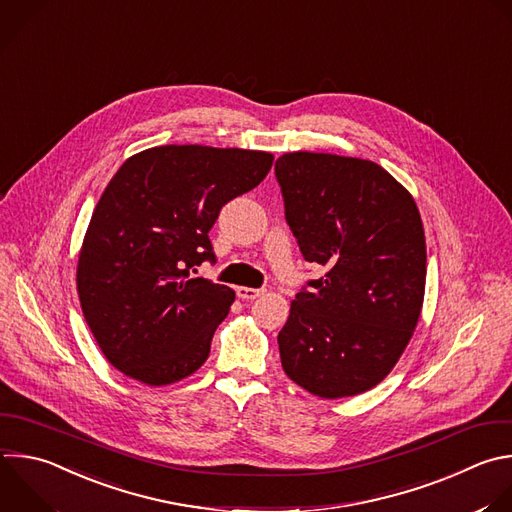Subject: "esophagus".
Instances as JSON below:
<instances>
[{
    "mask_svg": "<svg viewBox=\"0 0 512 512\" xmlns=\"http://www.w3.org/2000/svg\"><path fill=\"white\" fill-rule=\"evenodd\" d=\"M259 295H263V289H255V287H245V285H241V287H237V297L239 299H257Z\"/></svg>",
    "mask_w": 512,
    "mask_h": 512,
    "instance_id": "obj_1",
    "label": "esophagus"
}]
</instances>
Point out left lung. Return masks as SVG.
<instances>
[{"instance_id":"obj_1","label":"left lung","mask_w":512,"mask_h":512,"mask_svg":"<svg viewBox=\"0 0 512 512\" xmlns=\"http://www.w3.org/2000/svg\"><path fill=\"white\" fill-rule=\"evenodd\" d=\"M285 219L309 263L277 335L281 366L319 398L378 386L416 329L426 285V239L412 195L380 164L323 152L275 162Z\"/></svg>"}]
</instances>
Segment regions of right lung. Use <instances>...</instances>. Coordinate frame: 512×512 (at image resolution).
I'll return each instance as SVG.
<instances>
[{
	"label": "right lung",
	"instance_id": "1",
	"mask_svg": "<svg viewBox=\"0 0 512 512\" xmlns=\"http://www.w3.org/2000/svg\"><path fill=\"white\" fill-rule=\"evenodd\" d=\"M271 164L263 150L166 144L118 168L92 213L76 285L102 354L124 376L166 386L207 362L235 291L191 273L215 261L209 231L223 205Z\"/></svg>",
	"mask_w": 512,
	"mask_h": 512
}]
</instances>
